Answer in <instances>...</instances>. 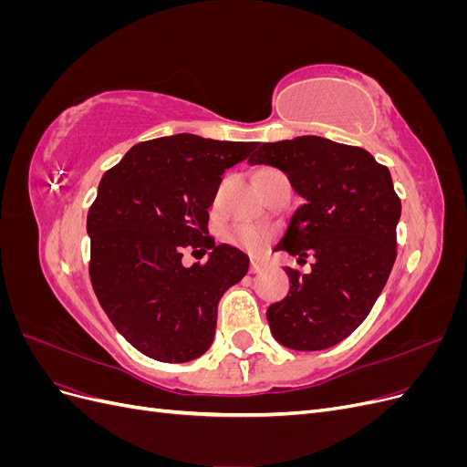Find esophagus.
<instances>
[{"label": "esophagus", "mask_w": 467, "mask_h": 467, "mask_svg": "<svg viewBox=\"0 0 467 467\" xmlns=\"http://www.w3.org/2000/svg\"><path fill=\"white\" fill-rule=\"evenodd\" d=\"M263 261L261 259H251V263H249V273L251 275H257V273H261L263 271Z\"/></svg>", "instance_id": "obj_1"}]
</instances>
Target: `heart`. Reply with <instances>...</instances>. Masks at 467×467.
I'll return each instance as SVG.
<instances>
[{"instance_id": "b5f03b06", "label": "heart", "mask_w": 467, "mask_h": 467, "mask_svg": "<svg viewBox=\"0 0 467 467\" xmlns=\"http://www.w3.org/2000/svg\"><path fill=\"white\" fill-rule=\"evenodd\" d=\"M223 239L235 247H242L247 251H261L266 244V232L255 228V225L235 223L223 232Z\"/></svg>"}]
</instances>
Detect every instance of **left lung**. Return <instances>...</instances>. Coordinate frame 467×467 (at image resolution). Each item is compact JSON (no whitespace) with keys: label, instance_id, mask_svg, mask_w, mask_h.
Segmentation results:
<instances>
[{"label":"left lung","instance_id":"obj_1","mask_svg":"<svg viewBox=\"0 0 467 467\" xmlns=\"http://www.w3.org/2000/svg\"><path fill=\"white\" fill-rule=\"evenodd\" d=\"M249 163L280 169L304 199L273 251L316 259L307 275L286 268V298L266 309L273 337L294 350L341 343L370 314L398 255L401 201L389 169L321 136L259 144Z\"/></svg>","mask_w":467,"mask_h":467}]
</instances>
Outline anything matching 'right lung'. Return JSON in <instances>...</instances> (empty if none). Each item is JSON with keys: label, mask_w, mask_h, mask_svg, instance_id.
Returning <instances> with one entry per match:
<instances>
[{"label": "right lung", "mask_w": 467, "mask_h": 467, "mask_svg": "<svg viewBox=\"0 0 467 467\" xmlns=\"http://www.w3.org/2000/svg\"><path fill=\"white\" fill-rule=\"evenodd\" d=\"M255 142L175 134L136 144L103 175L88 214L89 276L115 329L160 362L199 358L214 341L218 302L247 275L249 257L208 235L222 173ZM210 250L204 265L182 249Z\"/></svg>", "instance_id": "add662e5"}]
</instances>
